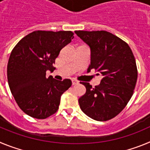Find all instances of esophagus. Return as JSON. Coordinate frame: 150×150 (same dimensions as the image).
Listing matches in <instances>:
<instances>
[{"instance_id":"obj_1","label":"esophagus","mask_w":150,"mask_h":150,"mask_svg":"<svg viewBox=\"0 0 150 150\" xmlns=\"http://www.w3.org/2000/svg\"><path fill=\"white\" fill-rule=\"evenodd\" d=\"M78 83H79V82H78L77 80H76V79H72V84L73 85H76V84H78Z\"/></svg>"}]
</instances>
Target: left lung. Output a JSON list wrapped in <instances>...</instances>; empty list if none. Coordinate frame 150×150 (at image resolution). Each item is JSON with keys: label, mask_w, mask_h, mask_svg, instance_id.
<instances>
[{"label": "left lung", "mask_w": 150, "mask_h": 150, "mask_svg": "<svg viewBox=\"0 0 150 150\" xmlns=\"http://www.w3.org/2000/svg\"><path fill=\"white\" fill-rule=\"evenodd\" d=\"M75 34L90 49V64L102 79L92 87L81 83L86 91L79 98L80 109L96 121H107L117 116L127 105L137 83L134 56L125 42L105 30H76Z\"/></svg>", "instance_id": "left-lung-1"}]
</instances>
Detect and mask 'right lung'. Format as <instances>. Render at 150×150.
<instances>
[{"instance_id": "obj_1", "label": "right lung", "mask_w": 150, "mask_h": 150, "mask_svg": "<svg viewBox=\"0 0 150 150\" xmlns=\"http://www.w3.org/2000/svg\"><path fill=\"white\" fill-rule=\"evenodd\" d=\"M73 38L71 31L36 30L22 38L12 51L8 83L18 107L28 116L43 120L59 109L61 96L72 83L69 79L46 78V71L55 70V59Z\"/></svg>"}]
</instances>
